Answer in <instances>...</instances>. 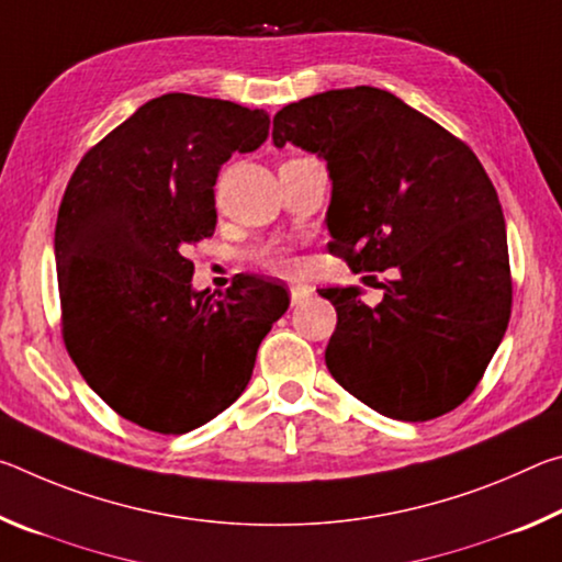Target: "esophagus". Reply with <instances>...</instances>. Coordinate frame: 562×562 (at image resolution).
I'll use <instances>...</instances> for the list:
<instances>
[{
    "label": "esophagus",
    "instance_id": "34e87169",
    "mask_svg": "<svg viewBox=\"0 0 562 562\" xmlns=\"http://www.w3.org/2000/svg\"><path fill=\"white\" fill-rule=\"evenodd\" d=\"M310 297V288H307V284H290V302L292 304H302L304 300H307Z\"/></svg>",
    "mask_w": 562,
    "mask_h": 562
}]
</instances>
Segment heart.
<instances>
[{
    "label": "heart",
    "instance_id": "obj_1",
    "mask_svg": "<svg viewBox=\"0 0 562 562\" xmlns=\"http://www.w3.org/2000/svg\"><path fill=\"white\" fill-rule=\"evenodd\" d=\"M255 262L270 272H290L292 270V247L282 245V243L262 245L260 250L255 252Z\"/></svg>",
    "mask_w": 562,
    "mask_h": 562
}]
</instances>
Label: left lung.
<instances>
[{
    "label": "left lung",
    "instance_id": "1",
    "mask_svg": "<svg viewBox=\"0 0 562 562\" xmlns=\"http://www.w3.org/2000/svg\"><path fill=\"white\" fill-rule=\"evenodd\" d=\"M272 140L327 160L329 252L355 272H394L376 307L357 288L319 290L337 310L329 374L398 422L449 414L479 386L513 307L506 221L481 160L374 87L290 103Z\"/></svg>",
    "mask_w": 562,
    "mask_h": 562
}]
</instances>
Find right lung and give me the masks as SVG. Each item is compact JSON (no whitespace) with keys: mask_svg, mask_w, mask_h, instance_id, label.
<instances>
[{"mask_svg":"<svg viewBox=\"0 0 562 562\" xmlns=\"http://www.w3.org/2000/svg\"><path fill=\"white\" fill-rule=\"evenodd\" d=\"M268 128L262 109L166 93L91 146L64 190L54 233L64 347L140 429L186 434L231 406L290 307L258 274L217 297L193 292L183 255L215 233L217 170Z\"/></svg>","mask_w":562,"mask_h":562,"instance_id":"1","label":"right lung"}]
</instances>
